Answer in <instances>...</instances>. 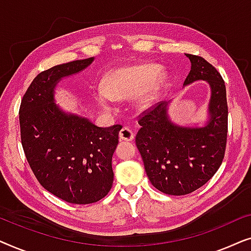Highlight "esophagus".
I'll return each mask as SVG.
<instances>
[{
  "mask_svg": "<svg viewBox=\"0 0 251 251\" xmlns=\"http://www.w3.org/2000/svg\"><path fill=\"white\" fill-rule=\"evenodd\" d=\"M119 137L121 140H125V142H130V140L133 139L135 137V133L131 129H129L128 126H125V128L121 129V131L119 133Z\"/></svg>",
  "mask_w": 251,
  "mask_h": 251,
  "instance_id": "esophagus-1",
  "label": "esophagus"
}]
</instances>
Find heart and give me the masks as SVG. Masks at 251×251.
<instances>
[{"instance_id": "obj_1", "label": "heart", "mask_w": 251, "mask_h": 251, "mask_svg": "<svg viewBox=\"0 0 251 251\" xmlns=\"http://www.w3.org/2000/svg\"><path fill=\"white\" fill-rule=\"evenodd\" d=\"M167 72L151 64L126 65L114 68L104 78V87L95 91L96 100L104 111L114 108V100H125L130 97L135 111L149 109L156 100L167 81Z\"/></svg>"}]
</instances>
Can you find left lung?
<instances>
[{
  "label": "left lung",
  "instance_id": "left-lung-1",
  "mask_svg": "<svg viewBox=\"0 0 251 251\" xmlns=\"http://www.w3.org/2000/svg\"><path fill=\"white\" fill-rule=\"evenodd\" d=\"M191 70L183 87L204 81L210 88L207 119L179 125L170 119L171 101H162L142 119L136 145L150 181L162 193L185 195L207 183L221 167L227 137L226 88L221 74L202 57L185 53Z\"/></svg>",
  "mask_w": 251,
  "mask_h": 251
}]
</instances>
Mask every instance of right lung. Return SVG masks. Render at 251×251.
I'll use <instances>...</instances> for the list:
<instances>
[{"label":"right lung","instance_id":"right-lung-1","mask_svg":"<svg viewBox=\"0 0 251 251\" xmlns=\"http://www.w3.org/2000/svg\"><path fill=\"white\" fill-rule=\"evenodd\" d=\"M94 57L57 65L34 78L19 109L26 159L40 184L61 200L89 204L107 195L121 126L100 128L56 104V88L90 66Z\"/></svg>","mask_w":251,"mask_h":251}]
</instances>
